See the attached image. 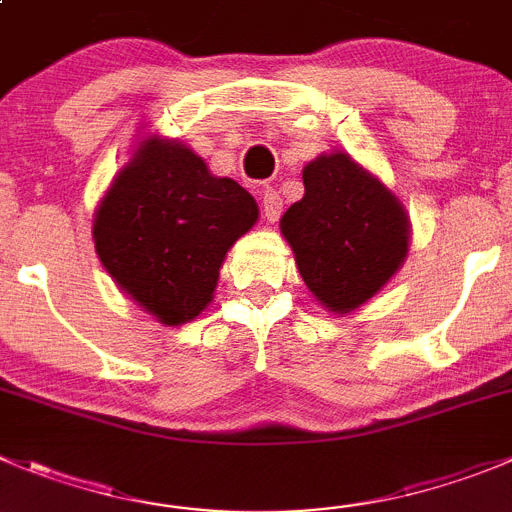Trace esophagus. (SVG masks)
I'll use <instances>...</instances> for the list:
<instances>
[{"label": "esophagus", "mask_w": 512, "mask_h": 512, "mask_svg": "<svg viewBox=\"0 0 512 512\" xmlns=\"http://www.w3.org/2000/svg\"><path fill=\"white\" fill-rule=\"evenodd\" d=\"M262 214H265L267 222H278L280 214H283V199L275 189L262 191Z\"/></svg>", "instance_id": "esophagus-1"}]
</instances>
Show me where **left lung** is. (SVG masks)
Returning <instances> with one entry per match:
<instances>
[{
	"label": "left lung",
	"instance_id": "obj_1",
	"mask_svg": "<svg viewBox=\"0 0 512 512\" xmlns=\"http://www.w3.org/2000/svg\"><path fill=\"white\" fill-rule=\"evenodd\" d=\"M303 186L280 234L313 298L338 318L351 315L404 265L412 219L394 191L346 151L308 161Z\"/></svg>",
	"mask_w": 512,
	"mask_h": 512
}]
</instances>
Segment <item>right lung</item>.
<instances>
[{"label": "right lung", "instance_id": "right-lung-1", "mask_svg": "<svg viewBox=\"0 0 512 512\" xmlns=\"http://www.w3.org/2000/svg\"><path fill=\"white\" fill-rule=\"evenodd\" d=\"M257 217L237 181L176 138L146 133L95 209V255L138 308L181 326L212 303L224 257Z\"/></svg>", "mask_w": 512, "mask_h": 512}]
</instances>
